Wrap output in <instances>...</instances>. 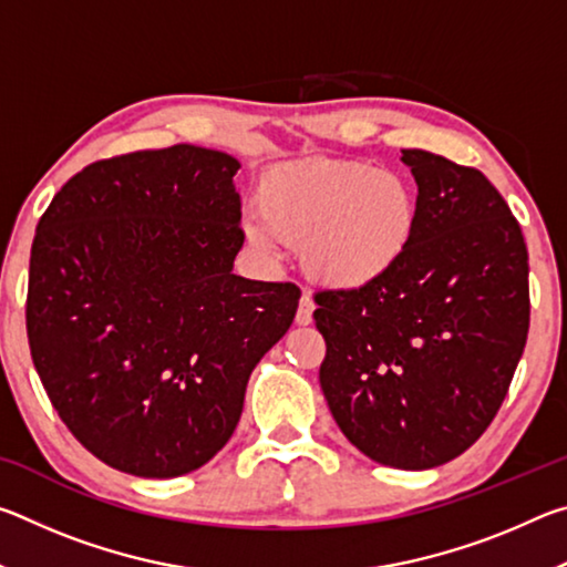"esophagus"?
<instances>
[{"mask_svg": "<svg viewBox=\"0 0 567 567\" xmlns=\"http://www.w3.org/2000/svg\"><path fill=\"white\" fill-rule=\"evenodd\" d=\"M312 312H315V302L310 295H302L300 297V305H297V312H295V322L297 324H310L312 322Z\"/></svg>", "mask_w": 567, "mask_h": 567, "instance_id": "1", "label": "esophagus"}]
</instances>
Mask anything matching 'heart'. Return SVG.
<instances>
[{
    "label": "heart",
    "mask_w": 567,
    "mask_h": 567,
    "mask_svg": "<svg viewBox=\"0 0 567 567\" xmlns=\"http://www.w3.org/2000/svg\"><path fill=\"white\" fill-rule=\"evenodd\" d=\"M420 225L415 189L364 162L295 159L267 169L257 187L255 245L300 247L310 280L360 290L395 270Z\"/></svg>",
    "instance_id": "1"
}]
</instances>
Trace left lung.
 I'll return each mask as SVG.
<instances>
[{
  "label": "left lung",
  "mask_w": 567,
  "mask_h": 567,
  "mask_svg": "<svg viewBox=\"0 0 567 567\" xmlns=\"http://www.w3.org/2000/svg\"><path fill=\"white\" fill-rule=\"evenodd\" d=\"M420 225L395 270L315 295L320 388L360 453L398 470L463 455L501 410L530 328L527 247L491 179L402 150Z\"/></svg>",
  "instance_id": "obj_1"
}]
</instances>
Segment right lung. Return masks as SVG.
<instances>
[{"instance_id": "right-lung-1", "label": "right lung", "mask_w": 567, "mask_h": 567, "mask_svg": "<svg viewBox=\"0 0 567 567\" xmlns=\"http://www.w3.org/2000/svg\"><path fill=\"white\" fill-rule=\"evenodd\" d=\"M237 169L195 145L100 159L37 225L34 368L70 433L122 473L177 477L213 460L295 320L300 287L233 272Z\"/></svg>"}]
</instances>
